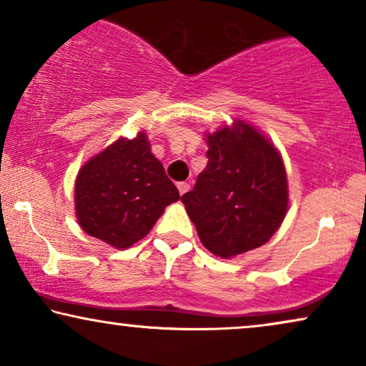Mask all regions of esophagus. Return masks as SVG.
<instances>
[{
	"label": "esophagus",
	"instance_id": "34e87169",
	"mask_svg": "<svg viewBox=\"0 0 366 366\" xmlns=\"http://www.w3.org/2000/svg\"><path fill=\"white\" fill-rule=\"evenodd\" d=\"M189 189V184L188 183H178V192H179V194H184Z\"/></svg>",
	"mask_w": 366,
	"mask_h": 366
}]
</instances>
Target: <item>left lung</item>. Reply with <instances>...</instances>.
<instances>
[{"label":"left lung","instance_id":"left-lung-1","mask_svg":"<svg viewBox=\"0 0 366 366\" xmlns=\"http://www.w3.org/2000/svg\"><path fill=\"white\" fill-rule=\"evenodd\" d=\"M207 168L182 202L203 247L222 258L262 247L288 208L277 148L243 122L208 134Z\"/></svg>","mask_w":366,"mask_h":366}]
</instances>
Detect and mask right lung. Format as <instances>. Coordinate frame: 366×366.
Masks as SVG:
<instances>
[{"instance_id":"add662e5","label":"right lung","mask_w":366,"mask_h":366,"mask_svg":"<svg viewBox=\"0 0 366 366\" xmlns=\"http://www.w3.org/2000/svg\"><path fill=\"white\" fill-rule=\"evenodd\" d=\"M179 193L152 154L144 133L119 138L79 169L74 187L76 217L92 237L129 248L147 237Z\"/></svg>"}]
</instances>
